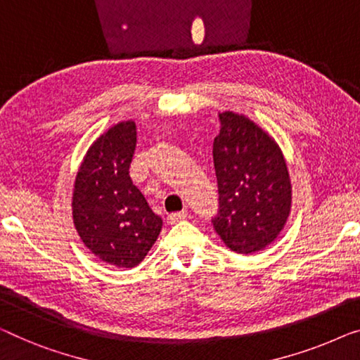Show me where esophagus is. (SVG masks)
<instances>
[{
  "label": "esophagus",
  "instance_id": "34e87169",
  "mask_svg": "<svg viewBox=\"0 0 360 360\" xmlns=\"http://www.w3.org/2000/svg\"><path fill=\"white\" fill-rule=\"evenodd\" d=\"M186 216H188V212H186V211L172 212V214L167 216V222H169V224H176V222H180V221H185Z\"/></svg>",
  "mask_w": 360,
  "mask_h": 360
}]
</instances>
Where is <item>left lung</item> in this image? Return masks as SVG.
Here are the masks:
<instances>
[{
  "label": "left lung",
  "mask_w": 360,
  "mask_h": 360,
  "mask_svg": "<svg viewBox=\"0 0 360 360\" xmlns=\"http://www.w3.org/2000/svg\"><path fill=\"white\" fill-rule=\"evenodd\" d=\"M212 144L219 211L212 226L222 242L240 255L266 248L284 229L292 186L283 150L245 115L219 113Z\"/></svg>",
  "instance_id": "1"
}]
</instances>
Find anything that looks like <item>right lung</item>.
<instances>
[{"instance_id":"right-lung-1","label":"right lung","mask_w":360,"mask_h":360,"mask_svg":"<svg viewBox=\"0 0 360 360\" xmlns=\"http://www.w3.org/2000/svg\"><path fill=\"white\" fill-rule=\"evenodd\" d=\"M136 123L120 122L87 149L72 190V221L101 262L134 268L158 240L162 219L129 176Z\"/></svg>"}]
</instances>
